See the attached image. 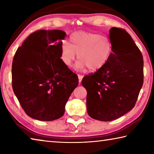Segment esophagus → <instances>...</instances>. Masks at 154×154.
<instances>
[{"label": "esophagus", "instance_id": "obj_1", "mask_svg": "<svg viewBox=\"0 0 154 154\" xmlns=\"http://www.w3.org/2000/svg\"><path fill=\"white\" fill-rule=\"evenodd\" d=\"M83 75H78V78H79V83L82 82V79H83Z\"/></svg>", "mask_w": 154, "mask_h": 154}]
</instances>
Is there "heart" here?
I'll return each instance as SVG.
<instances>
[{"label":"heart","instance_id":"heart-1","mask_svg":"<svg viewBox=\"0 0 154 154\" xmlns=\"http://www.w3.org/2000/svg\"><path fill=\"white\" fill-rule=\"evenodd\" d=\"M70 44L64 43L61 48V59L67 67H71L75 59L80 60L77 70L88 67L91 71L100 69L107 63L112 52V45L106 36L97 33L77 32L70 36Z\"/></svg>","mask_w":154,"mask_h":154}]
</instances>
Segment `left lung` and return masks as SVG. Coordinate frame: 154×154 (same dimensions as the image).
Returning <instances> with one entry per match:
<instances>
[{"label": "left lung", "mask_w": 154, "mask_h": 154, "mask_svg": "<svg viewBox=\"0 0 154 154\" xmlns=\"http://www.w3.org/2000/svg\"><path fill=\"white\" fill-rule=\"evenodd\" d=\"M110 58L94 74L83 78L87 90L86 105L91 118L109 122L132 110L143 83V58L126 30L112 28Z\"/></svg>", "instance_id": "8db88e82"}]
</instances>
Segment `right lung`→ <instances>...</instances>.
I'll list each match as a JSON object with an SVG mask.
<instances>
[{
    "mask_svg": "<svg viewBox=\"0 0 154 154\" xmlns=\"http://www.w3.org/2000/svg\"><path fill=\"white\" fill-rule=\"evenodd\" d=\"M60 30L31 34L17 49L12 63V87L28 116L52 121L63 116L65 105L79 83L77 75L62 61Z\"/></svg>",
    "mask_w": 154,
    "mask_h": 154,
    "instance_id": "obj_1",
    "label": "right lung"
}]
</instances>
